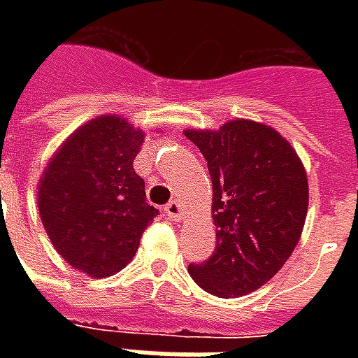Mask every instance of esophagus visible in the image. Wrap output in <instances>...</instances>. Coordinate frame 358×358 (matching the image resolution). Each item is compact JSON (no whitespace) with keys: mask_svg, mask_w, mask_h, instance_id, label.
Returning <instances> with one entry per match:
<instances>
[{"mask_svg":"<svg viewBox=\"0 0 358 358\" xmlns=\"http://www.w3.org/2000/svg\"><path fill=\"white\" fill-rule=\"evenodd\" d=\"M164 210H166V217L171 220H180V217H182V205L178 201H171L164 207Z\"/></svg>","mask_w":358,"mask_h":358,"instance_id":"1","label":"esophagus"}]
</instances>
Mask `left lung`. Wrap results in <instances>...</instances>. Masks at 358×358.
<instances>
[{"label":"left lung","instance_id":"obj_1","mask_svg":"<svg viewBox=\"0 0 358 358\" xmlns=\"http://www.w3.org/2000/svg\"><path fill=\"white\" fill-rule=\"evenodd\" d=\"M184 134L207 161L217 226V248L210 259L187 266L189 276L226 299L255 292L299 241L308 207L305 169L274 128L253 120Z\"/></svg>","mask_w":358,"mask_h":358}]
</instances>
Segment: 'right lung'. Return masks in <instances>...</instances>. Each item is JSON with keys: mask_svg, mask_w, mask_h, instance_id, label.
Wrapping results in <instances>:
<instances>
[{"mask_svg": "<svg viewBox=\"0 0 358 358\" xmlns=\"http://www.w3.org/2000/svg\"><path fill=\"white\" fill-rule=\"evenodd\" d=\"M143 132L103 115L80 126L53 155L38 187L43 228L59 255L92 278L122 270L159 210L134 171Z\"/></svg>", "mask_w": 358, "mask_h": 358, "instance_id": "obj_1", "label": "right lung"}]
</instances>
